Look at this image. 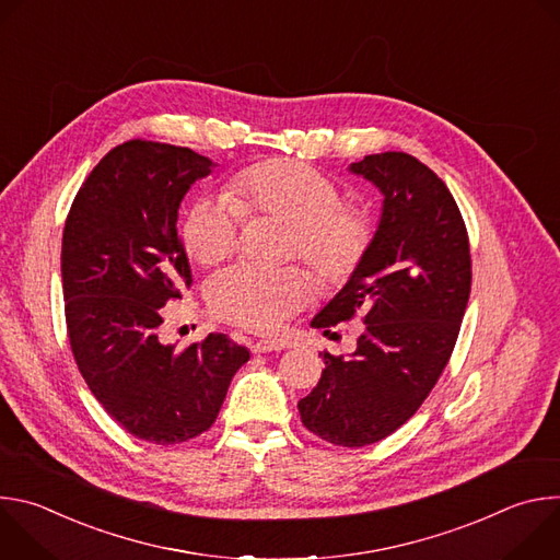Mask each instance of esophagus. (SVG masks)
Returning <instances> with one entry per match:
<instances>
[{
  "label": "esophagus",
  "instance_id": "esophagus-1",
  "mask_svg": "<svg viewBox=\"0 0 560 560\" xmlns=\"http://www.w3.org/2000/svg\"><path fill=\"white\" fill-rule=\"evenodd\" d=\"M283 346L279 341H257L250 346L253 354H266V352H279Z\"/></svg>",
  "mask_w": 560,
  "mask_h": 560
}]
</instances>
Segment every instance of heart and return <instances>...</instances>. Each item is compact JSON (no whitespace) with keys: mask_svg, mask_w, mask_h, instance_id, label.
I'll list each match as a JSON object with an SVG mask.
<instances>
[{"mask_svg":"<svg viewBox=\"0 0 560 560\" xmlns=\"http://www.w3.org/2000/svg\"><path fill=\"white\" fill-rule=\"evenodd\" d=\"M248 219L292 228L290 259L305 261L324 283H348L365 261L374 225L328 175L288 159H268L238 173L230 195H203L186 212L182 238L201 266L228 261L242 244ZM312 279L296 268L268 272L250 266L221 272L210 283V307L223 322L257 335L283 328L312 296Z\"/></svg>","mask_w":560,"mask_h":560,"instance_id":"b5f03b06","label":"heart"}]
</instances>
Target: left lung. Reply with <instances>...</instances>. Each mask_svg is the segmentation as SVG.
<instances>
[{"instance_id": "obj_1", "label": "left lung", "mask_w": 560, "mask_h": 560, "mask_svg": "<svg viewBox=\"0 0 560 560\" xmlns=\"http://www.w3.org/2000/svg\"><path fill=\"white\" fill-rule=\"evenodd\" d=\"M383 192L370 253L346 288L312 318L365 324L350 359L324 352L326 370L299 401L303 425L343 447L401 428L447 365L471 288L460 210L434 171L408 152L368 154L350 166Z\"/></svg>"}]
</instances>
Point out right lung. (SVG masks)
Listing matches in <instances>:
<instances>
[{
  "instance_id": "right-lung-1",
  "label": "right lung",
  "mask_w": 560,
  "mask_h": 560,
  "mask_svg": "<svg viewBox=\"0 0 560 560\" xmlns=\"http://www.w3.org/2000/svg\"><path fill=\"white\" fill-rule=\"evenodd\" d=\"M210 168L190 148L124 141L86 177L63 225V310L77 368L128 434L156 445L203 434L250 359L225 335L182 352L159 339L162 307L192 285L177 210Z\"/></svg>"
}]
</instances>
